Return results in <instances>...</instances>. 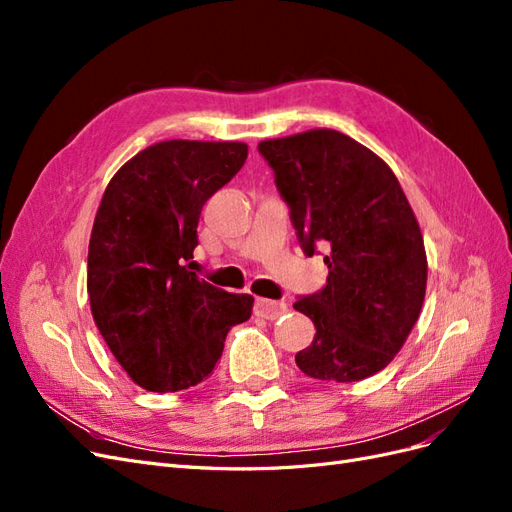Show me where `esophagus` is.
Returning <instances> with one entry per match:
<instances>
[{
  "label": "esophagus",
  "instance_id": "obj_1",
  "mask_svg": "<svg viewBox=\"0 0 512 512\" xmlns=\"http://www.w3.org/2000/svg\"><path fill=\"white\" fill-rule=\"evenodd\" d=\"M288 312V305L284 301H269V299H256V314L267 318V320H275Z\"/></svg>",
  "mask_w": 512,
  "mask_h": 512
}]
</instances>
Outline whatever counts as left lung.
Wrapping results in <instances>:
<instances>
[{
    "mask_svg": "<svg viewBox=\"0 0 512 512\" xmlns=\"http://www.w3.org/2000/svg\"><path fill=\"white\" fill-rule=\"evenodd\" d=\"M307 256L327 250V286L294 303L312 318L305 376L356 382L378 374L421 314L427 254L421 226L382 158L354 138L316 128L260 141Z\"/></svg>",
    "mask_w": 512,
    "mask_h": 512,
    "instance_id": "1",
    "label": "left lung"
}]
</instances>
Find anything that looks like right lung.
I'll return each mask as SVG.
<instances>
[{
  "label": "right lung",
  "mask_w": 512,
  "mask_h": 512,
  "mask_svg": "<svg viewBox=\"0 0 512 512\" xmlns=\"http://www.w3.org/2000/svg\"><path fill=\"white\" fill-rule=\"evenodd\" d=\"M247 145L162 141L108 181L89 239L87 292L96 327L141 389L175 393L213 374L232 324L254 299L198 280L196 228L207 200L239 173Z\"/></svg>",
  "instance_id": "add662e5"
}]
</instances>
